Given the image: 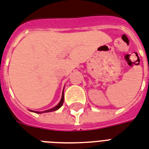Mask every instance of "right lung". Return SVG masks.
Wrapping results in <instances>:
<instances>
[{
	"label": "right lung",
	"mask_w": 149,
	"mask_h": 149,
	"mask_svg": "<svg viewBox=\"0 0 149 149\" xmlns=\"http://www.w3.org/2000/svg\"><path fill=\"white\" fill-rule=\"evenodd\" d=\"M64 90V89H63ZM63 102H64V91L62 92V98H61V101L59 102V103L56 105V106H54V108H52V109H50L48 110H45L44 112H36V111H33V110H30L31 112H36V113H44V112H53V111H56L58 109L62 107V104H63Z\"/></svg>",
	"instance_id": "right-lung-1"
}]
</instances>
